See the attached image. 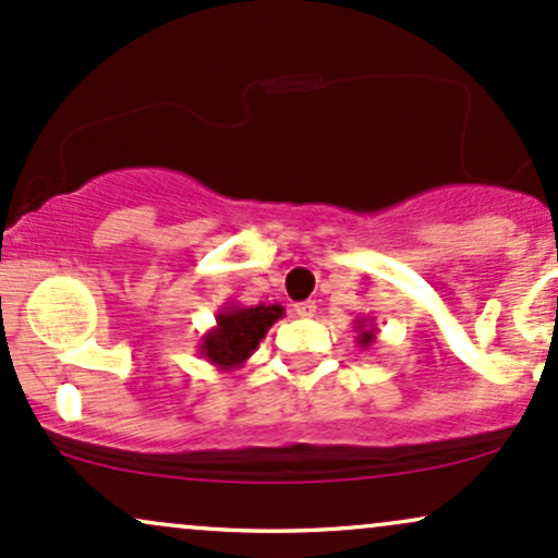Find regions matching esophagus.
I'll use <instances>...</instances> for the list:
<instances>
[{
  "instance_id": "esophagus-1",
  "label": "esophagus",
  "mask_w": 558,
  "mask_h": 558,
  "mask_svg": "<svg viewBox=\"0 0 558 558\" xmlns=\"http://www.w3.org/2000/svg\"><path fill=\"white\" fill-rule=\"evenodd\" d=\"M293 312H296L299 317H315L317 304L315 301H299V304H293Z\"/></svg>"
}]
</instances>
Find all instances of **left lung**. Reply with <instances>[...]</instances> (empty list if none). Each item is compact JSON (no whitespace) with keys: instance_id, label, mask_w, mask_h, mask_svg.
Segmentation results:
<instances>
[{"instance_id":"1","label":"left lung","mask_w":558,"mask_h":558,"mask_svg":"<svg viewBox=\"0 0 558 558\" xmlns=\"http://www.w3.org/2000/svg\"><path fill=\"white\" fill-rule=\"evenodd\" d=\"M354 330L360 332V336H356V343L362 345V349H367V345H373L375 343V336H377V328H375V323L373 319H356L354 323Z\"/></svg>"}]
</instances>
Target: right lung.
Listing matches in <instances>:
<instances>
[{
    "mask_svg": "<svg viewBox=\"0 0 558 558\" xmlns=\"http://www.w3.org/2000/svg\"><path fill=\"white\" fill-rule=\"evenodd\" d=\"M286 315L280 304H259V306H241L226 304L215 317V328L207 330L198 343V354L217 369H233L243 367V362L259 349L262 338L267 330Z\"/></svg>",
    "mask_w": 558,
    "mask_h": 558,
    "instance_id": "obj_1",
    "label": "right lung"
}]
</instances>
